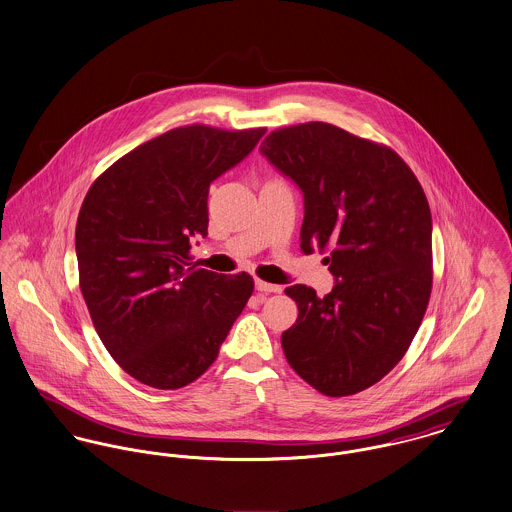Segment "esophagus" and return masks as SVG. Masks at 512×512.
I'll return each mask as SVG.
<instances>
[{
	"label": "esophagus",
	"instance_id": "esophagus-1",
	"mask_svg": "<svg viewBox=\"0 0 512 512\" xmlns=\"http://www.w3.org/2000/svg\"><path fill=\"white\" fill-rule=\"evenodd\" d=\"M256 289H258V291H264V293H279V291H281V285L268 283V281H264V279H256Z\"/></svg>",
	"mask_w": 512,
	"mask_h": 512
}]
</instances>
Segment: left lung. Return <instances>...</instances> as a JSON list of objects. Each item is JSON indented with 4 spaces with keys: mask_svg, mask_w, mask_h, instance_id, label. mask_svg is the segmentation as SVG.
I'll return each mask as SVG.
<instances>
[{
    "mask_svg": "<svg viewBox=\"0 0 512 512\" xmlns=\"http://www.w3.org/2000/svg\"><path fill=\"white\" fill-rule=\"evenodd\" d=\"M260 152L303 191V252L330 250L325 297L291 285L299 317L281 334L289 366L328 397L360 393L409 350L432 291V217L417 176L385 144L311 121Z\"/></svg>",
    "mask_w": 512,
    "mask_h": 512,
    "instance_id": "1",
    "label": "left lung"
}]
</instances>
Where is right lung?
I'll return each mask as SVG.
<instances>
[{"label":"right lung","instance_id":"obj_1","mask_svg":"<svg viewBox=\"0 0 512 512\" xmlns=\"http://www.w3.org/2000/svg\"><path fill=\"white\" fill-rule=\"evenodd\" d=\"M266 129H172L111 164L76 223L80 289L113 360L140 383L180 389L217 360L254 291L246 272L187 268L205 236L213 180L252 152Z\"/></svg>","mask_w":512,"mask_h":512}]
</instances>
